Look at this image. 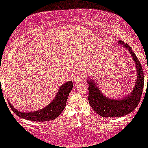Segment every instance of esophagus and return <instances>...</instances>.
I'll use <instances>...</instances> for the list:
<instances>
[{"instance_id": "obj_1", "label": "esophagus", "mask_w": 148, "mask_h": 148, "mask_svg": "<svg viewBox=\"0 0 148 148\" xmlns=\"http://www.w3.org/2000/svg\"><path fill=\"white\" fill-rule=\"evenodd\" d=\"M82 79V76L76 75V76L74 77L73 81H74V82L75 83V84H78V83H79L81 82Z\"/></svg>"}]
</instances>
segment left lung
Instances as JSON below:
<instances>
[{
  "label": "left lung",
  "instance_id": "1",
  "mask_svg": "<svg viewBox=\"0 0 148 148\" xmlns=\"http://www.w3.org/2000/svg\"><path fill=\"white\" fill-rule=\"evenodd\" d=\"M118 44L128 50L132 57L136 67L137 79L133 90L128 95L123 98L111 99L102 94L94 79H88L89 102L95 112L102 117H121L131 113L140 102L143 92L144 75L140 62L128 44L122 40H119Z\"/></svg>",
  "mask_w": 148,
  "mask_h": 148
}]
</instances>
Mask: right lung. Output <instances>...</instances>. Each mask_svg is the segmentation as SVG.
<instances>
[{"mask_svg":"<svg viewBox=\"0 0 148 148\" xmlns=\"http://www.w3.org/2000/svg\"><path fill=\"white\" fill-rule=\"evenodd\" d=\"M73 86L71 81H69L65 84H62L58 90L57 94L49 104L43 108L33 112H20L14 108L9 101L8 102L13 112L22 119L32 121H40V122L52 121L57 118L64 110L68 96L73 89Z\"/></svg>","mask_w":148,"mask_h":148,"instance_id":"1","label":"right lung"}]
</instances>
